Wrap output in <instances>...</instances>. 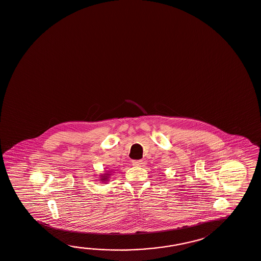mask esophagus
Here are the masks:
<instances>
[{
  "label": "esophagus",
  "instance_id": "obj_1",
  "mask_svg": "<svg viewBox=\"0 0 261 261\" xmlns=\"http://www.w3.org/2000/svg\"><path fill=\"white\" fill-rule=\"evenodd\" d=\"M132 163H133L134 166H140V165L143 164V161L142 160H134Z\"/></svg>",
  "mask_w": 261,
  "mask_h": 261
}]
</instances>
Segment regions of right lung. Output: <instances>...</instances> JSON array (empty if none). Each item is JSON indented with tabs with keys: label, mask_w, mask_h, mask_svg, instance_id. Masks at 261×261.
<instances>
[{
	"label": "right lung",
	"mask_w": 261,
	"mask_h": 261,
	"mask_svg": "<svg viewBox=\"0 0 261 261\" xmlns=\"http://www.w3.org/2000/svg\"><path fill=\"white\" fill-rule=\"evenodd\" d=\"M106 178H107V177H105V176H104L103 177H102V179H101V180H106Z\"/></svg>",
	"instance_id": "obj_1"
}]
</instances>
